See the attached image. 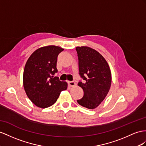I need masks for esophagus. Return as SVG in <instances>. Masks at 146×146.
Returning <instances> with one entry per match:
<instances>
[{"label":"esophagus","instance_id":"1","mask_svg":"<svg viewBox=\"0 0 146 146\" xmlns=\"http://www.w3.org/2000/svg\"><path fill=\"white\" fill-rule=\"evenodd\" d=\"M68 84L70 87H74V86H76V83L74 81H68Z\"/></svg>","mask_w":146,"mask_h":146}]
</instances>
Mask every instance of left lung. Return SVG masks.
Instances as JSON below:
<instances>
[{
    "instance_id": "left-lung-1",
    "label": "left lung",
    "mask_w": 146,
    "mask_h": 146,
    "mask_svg": "<svg viewBox=\"0 0 146 146\" xmlns=\"http://www.w3.org/2000/svg\"><path fill=\"white\" fill-rule=\"evenodd\" d=\"M80 75L84 80L78 85L83 89V98L78 100L80 106L89 109L98 107L109 92L111 74L109 64L97 50L87 47H76Z\"/></svg>"
}]
</instances>
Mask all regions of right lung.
<instances>
[{
	"label": "right lung",
	"mask_w": 146,
	"mask_h": 146,
	"mask_svg": "<svg viewBox=\"0 0 146 146\" xmlns=\"http://www.w3.org/2000/svg\"><path fill=\"white\" fill-rule=\"evenodd\" d=\"M63 50L55 46L42 47L33 52L26 63L23 87L28 98L37 107H50L68 87L66 82L54 78L57 72L58 55Z\"/></svg>",
	"instance_id": "1"
}]
</instances>
